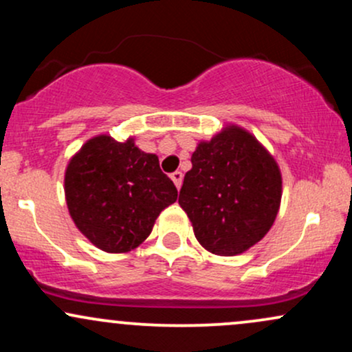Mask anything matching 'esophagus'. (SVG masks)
<instances>
[{
    "label": "esophagus",
    "mask_w": 352,
    "mask_h": 352,
    "mask_svg": "<svg viewBox=\"0 0 352 352\" xmlns=\"http://www.w3.org/2000/svg\"><path fill=\"white\" fill-rule=\"evenodd\" d=\"M170 179L173 180V184H175V187L180 188L182 187V180H184V173L179 172V170L173 172L172 175H170Z\"/></svg>",
    "instance_id": "obj_1"
}]
</instances>
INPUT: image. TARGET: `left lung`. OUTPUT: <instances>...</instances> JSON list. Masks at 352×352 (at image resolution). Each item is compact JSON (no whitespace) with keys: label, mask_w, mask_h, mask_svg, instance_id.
Instances as JSON below:
<instances>
[{"label":"left lung","mask_w":352,"mask_h":352,"mask_svg":"<svg viewBox=\"0 0 352 352\" xmlns=\"http://www.w3.org/2000/svg\"><path fill=\"white\" fill-rule=\"evenodd\" d=\"M281 201V173L268 151L236 125L192 153L179 204L208 252H246L272 228Z\"/></svg>","instance_id":"8db88e82"}]
</instances>
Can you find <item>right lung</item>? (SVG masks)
Wrapping results in <instances>:
<instances>
[{"instance_id": "add662e5", "label": "right lung", "mask_w": 352, "mask_h": 352, "mask_svg": "<svg viewBox=\"0 0 352 352\" xmlns=\"http://www.w3.org/2000/svg\"><path fill=\"white\" fill-rule=\"evenodd\" d=\"M64 192L76 227L98 248L125 253L151 235L164 208L177 200L159 157L109 135L87 140L66 168Z\"/></svg>"}]
</instances>
